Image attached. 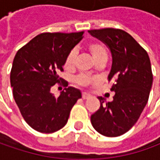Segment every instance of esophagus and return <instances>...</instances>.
Returning <instances> with one entry per match:
<instances>
[{
    "mask_svg": "<svg viewBox=\"0 0 160 160\" xmlns=\"http://www.w3.org/2000/svg\"><path fill=\"white\" fill-rule=\"evenodd\" d=\"M82 97H83V99H89L90 97H91V95H90L89 93H87V92H83L82 93Z\"/></svg>",
    "mask_w": 160,
    "mask_h": 160,
    "instance_id": "esophagus-1",
    "label": "esophagus"
}]
</instances>
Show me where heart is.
Here are the masks:
<instances>
[{
    "label": "heart",
    "instance_id": "1",
    "mask_svg": "<svg viewBox=\"0 0 160 160\" xmlns=\"http://www.w3.org/2000/svg\"><path fill=\"white\" fill-rule=\"evenodd\" d=\"M88 50L92 54V58H94V60H97L98 58L104 57V56H108L106 48L104 47L102 43L99 42H91L88 45ZM75 58H76V52L71 51L68 54L66 60H65V68L67 69H70L73 68L74 63H75ZM76 81L81 85H88L90 83L95 82V79L93 77H90V76L81 75V76L77 77Z\"/></svg>",
    "mask_w": 160,
    "mask_h": 160
}]
</instances>
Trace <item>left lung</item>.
Listing matches in <instances>:
<instances>
[{
  "label": "left lung",
  "mask_w": 160,
  "mask_h": 160,
  "mask_svg": "<svg viewBox=\"0 0 160 160\" xmlns=\"http://www.w3.org/2000/svg\"><path fill=\"white\" fill-rule=\"evenodd\" d=\"M88 33L110 51L108 80L115 92L112 102L98 97L101 107L91 116V122L102 135L120 136L134 126L148 102L153 82L151 60L144 49L123 30L104 28Z\"/></svg>",
  "instance_id": "8db88e82"
}]
</instances>
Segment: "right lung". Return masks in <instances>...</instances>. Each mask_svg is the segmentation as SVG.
<instances>
[{"label":"right lung","mask_w":160,"mask_h":160,"mask_svg":"<svg viewBox=\"0 0 160 160\" xmlns=\"http://www.w3.org/2000/svg\"><path fill=\"white\" fill-rule=\"evenodd\" d=\"M79 33H44L16 54L10 72L13 97L24 119L33 129L51 133L64 127L81 91L68 87L58 98L51 88L61 78L68 54L83 39Z\"/></svg>","instance_id":"add662e5"}]
</instances>
